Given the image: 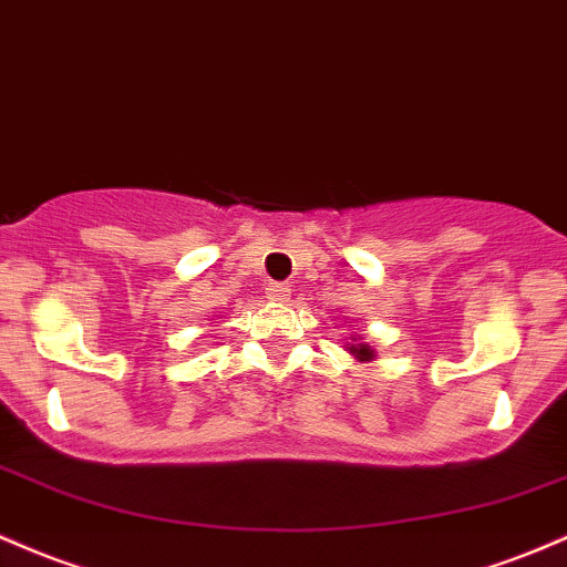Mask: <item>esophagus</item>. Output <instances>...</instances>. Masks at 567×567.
<instances>
[{
	"label": "esophagus",
	"instance_id": "1",
	"mask_svg": "<svg viewBox=\"0 0 567 567\" xmlns=\"http://www.w3.org/2000/svg\"><path fill=\"white\" fill-rule=\"evenodd\" d=\"M290 285L288 282H269L266 285V298L269 301H288Z\"/></svg>",
	"mask_w": 567,
	"mask_h": 567
}]
</instances>
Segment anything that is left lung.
I'll return each instance as SVG.
<instances>
[{
    "instance_id": "left-lung-1",
    "label": "left lung",
    "mask_w": 567,
    "mask_h": 567,
    "mask_svg": "<svg viewBox=\"0 0 567 567\" xmlns=\"http://www.w3.org/2000/svg\"><path fill=\"white\" fill-rule=\"evenodd\" d=\"M347 350H350V354H354L358 360H371L374 358V350H371L369 344H360L358 339H352V344H347Z\"/></svg>"
}]
</instances>
